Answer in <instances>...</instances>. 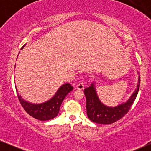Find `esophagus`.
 <instances>
[{
  "label": "esophagus",
  "mask_w": 151,
  "mask_h": 151,
  "mask_svg": "<svg viewBox=\"0 0 151 151\" xmlns=\"http://www.w3.org/2000/svg\"><path fill=\"white\" fill-rule=\"evenodd\" d=\"M77 88L78 89H80V90H81V89H84V83H82V82H79V84H78L77 85Z\"/></svg>",
  "instance_id": "esophagus-1"
}]
</instances>
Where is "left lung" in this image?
Listing matches in <instances>:
<instances>
[{"instance_id": "obj_1", "label": "left lung", "mask_w": 151, "mask_h": 151, "mask_svg": "<svg viewBox=\"0 0 151 151\" xmlns=\"http://www.w3.org/2000/svg\"><path fill=\"white\" fill-rule=\"evenodd\" d=\"M139 74V73H138ZM141 77H138V84L136 90L133 91L128 101L121 104L115 107L107 106L104 104L99 99L94 83L84 89V94L86 100V114L89 119L93 122L100 124H113L124 117L132 106L139 91Z\"/></svg>"}]
</instances>
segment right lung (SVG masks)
Returning a JSON list of instances; mask_svg holds the SVG:
<instances>
[{
  "mask_svg": "<svg viewBox=\"0 0 151 151\" xmlns=\"http://www.w3.org/2000/svg\"><path fill=\"white\" fill-rule=\"evenodd\" d=\"M24 46H25V45ZM22 47L21 49L24 47ZM16 89V87H15ZM73 89V86L67 83L62 85L52 98L42 104H32L26 101L18 93V97L22 106L29 115L40 121H48L58 116L60 106L64 99ZM16 91L18 90L16 89Z\"/></svg>",
  "mask_w": 151,
  "mask_h": 151,
  "instance_id": "1",
  "label": "right lung"
}]
</instances>
